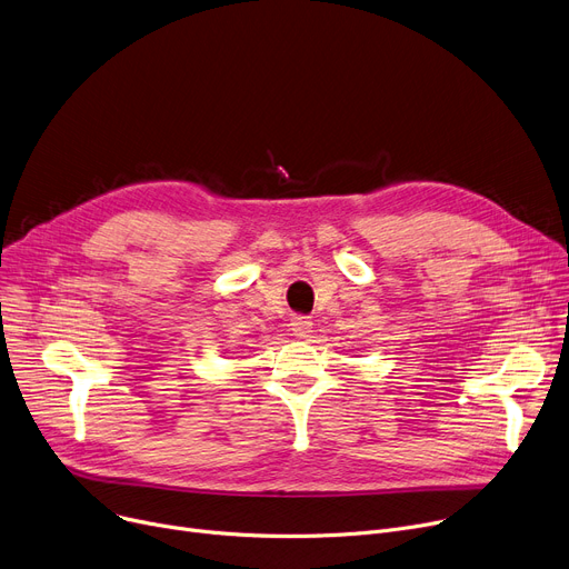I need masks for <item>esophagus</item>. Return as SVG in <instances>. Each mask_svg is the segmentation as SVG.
Here are the masks:
<instances>
[{"instance_id": "obj_1", "label": "esophagus", "mask_w": 569, "mask_h": 569, "mask_svg": "<svg viewBox=\"0 0 569 569\" xmlns=\"http://www.w3.org/2000/svg\"><path fill=\"white\" fill-rule=\"evenodd\" d=\"M311 320L309 318H305V316H295L292 320H290V330H292V335L295 337H300V339H305V337H309V332H311Z\"/></svg>"}]
</instances>
